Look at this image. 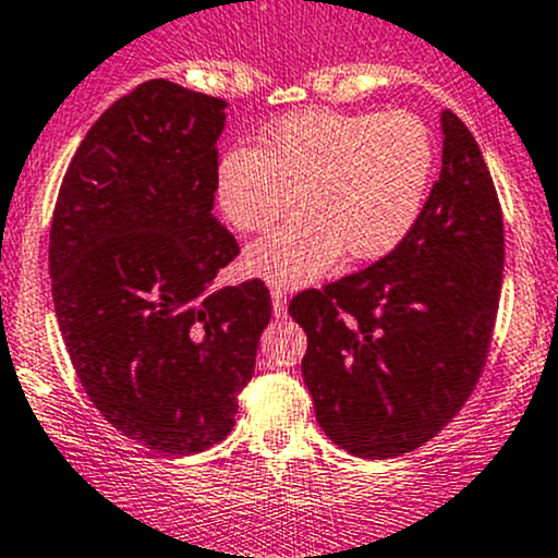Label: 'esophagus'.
<instances>
[{
  "instance_id": "1",
  "label": "esophagus",
  "mask_w": 558,
  "mask_h": 558,
  "mask_svg": "<svg viewBox=\"0 0 558 558\" xmlns=\"http://www.w3.org/2000/svg\"><path fill=\"white\" fill-rule=\"evenodd\" d=\"M271 301H274V314L284 316L287 314V292H284V287H279V284L271 287Z\"/></svg>"
}]
</instances>
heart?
Returning <instances> with one entry per match:
<instances>
[{
    "label": "heart",
    "instance_id": "obj_1",
    "mask_svg": "<svg viewBox=\"0 0 558 558\" xmlns=\"http://www.w3.org/2000/svg\"><path fill=\"white\" fill-rule=\"evenodd\" d=\"M436 170V137L421 113L308 111L281 119L260 148L236 146L218 165V202L242 233H266L247 268L277 284L322 277L340 253L356 263L393 253L421 218Z\"/></svg>",
    "mask_w": 558,
    "mask_h": 558
}]
</instances>
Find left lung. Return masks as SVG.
Wrapping results in <instances>:
<instances>
[{
	"mask_svg": "<svg viewBox=\"0 0 558 558\" xmlns=\"http://www.w3.org/2000/svg\"><path fill=\"white\" fill-rule=\"evenodd\" d=\"M441 175L393 253L292 298L303 380L338 447L386 460L434 439L476 388L500 305L502 209L471 130L441 113Z\"/></svg>",
	"mask_w": 558,
	"mask_h": 558,
	"instance_id": "8db88e82",
	"label": "left lung"
}]
</instances>
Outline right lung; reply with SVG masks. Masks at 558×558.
Listing matches in <instances>:
<instances>
[{
  "label": "right lung",
  "mask_w": 558,
  "mask_h": 558,
  "mask_svg": "<svg viewBox=\"0 0 558 558\" xmlns=\"http://www.w3.org/2000/svg\"><path fill=\"white\" fill-rule=\"evenodd\" d=\"M226 100L148 80L76 148L50 226L52 303L95 410L194 454L233 428L271 319L263 279L213 290L239 244L213 218Z\"/></svg>",
  "instance_id": "right-lung-1"
}]
</instances>
